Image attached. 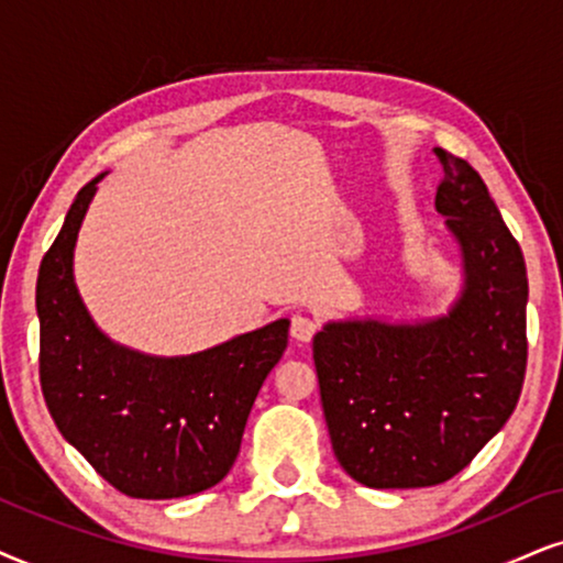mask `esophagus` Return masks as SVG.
<instances>
[{
	"label": "esophagus",
	"instance_id": "34e87169",
	"mask_svg": "<svg viewBox=\"0 0 563 563\" xmlns=\"http://www.w3.org/2000/svg\"><path fill=\"white\" fill-rule=\"evenodd\" d=\"M317 330H319L317 319L306 314H294V319H290V338L298 340V343H309V340L317 334Z\"/></svg>",
	"mask_w": 563,
	"mask_h": 563
}]
</instances>
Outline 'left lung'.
Instances as JSON below:
<instances>
[{
    "instance_id": "obj_1",
    "label": "left lung",
    "mask_w": 563,
    "mask_h": 563,
    "mask_svg": "<svg viewBox=\"0 0 563 563\" xmlns=\"http://www.w3.org/2000/svg\"><path fill=\"white\" fill-rule=\"evenodd\" d=\"M433 153L444 170L437 210L465 262L460 301L433 322H332L314 338L334 457L368 488L454 478L509 421L528 366L522 249L478 170Z\"/></svg>"
}]
</instances>
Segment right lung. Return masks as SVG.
<instances>
[{
    "label": "right lung",
    "instance_id": "add662e5",
    "mask_svg": "<svg viewBox=\"0 0 563 563\" xmlns=\"http://www.w3.org/2000/svg\"><path fill=\"white\" fill-rule=\"evenodd\" d=\"M75 197L41 260V393L62 437L132 499H179L216 486L236 462L252 405L288 345V319L184 358L111 343L73 277V249L96 184Z\"/></svg>",
    "mask_w": 563,
    "mask_h": 563
}]
</instances>
